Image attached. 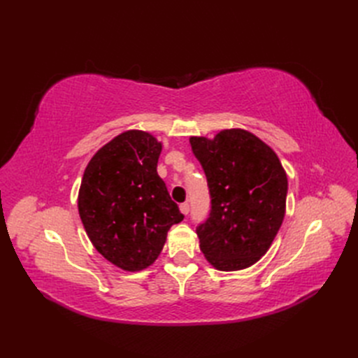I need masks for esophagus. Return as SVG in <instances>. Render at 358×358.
I'll use <instances>...</instances> for the list:
<instances>
[{
    "label": "esophagus",
    "mask_w": 358,
    "mask_h": 358,
    "mask_svg": "<svg viewBox=\"0 0 358 358\" xmlns=\"http://www.w3.org/2000/svg\"><path fill=\"white\" fill-rule=\"evenodd\" d=\"M180 212L183 213V215H188L189 213V203L188 201H185V203H180Z\"/></svg>",
    "instance_id": "esophagus-1"
}]
</instances>
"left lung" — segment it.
I'll return each instance as SVG.
<instances>
[{"instance_id": "obj_1", "label": "left lung", "mask_w": 358, "mask_h": 358, "mask_svg": "<svg viewBox=\"0 0 358 358\" xmlns=\"http://www.w3.org/2000/svg\"><path fill=\"white\" fill-rule=\"evenodd\" d=\"M208 179L210 210L197 225L200 249L220 270L252 266L284 221L288 182L276 154L245 129H224L213 140L191 137Z\"/></svg>"}]
</instances>
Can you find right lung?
Wrapping results in <instances>:
<instances>
[{"label": "right lung", "mask_w": 358, "mask_h": 358, "mask_svg": "<svg viewBox=\"0 0 358 358\" xmlns=\"http://www.w3.org/2000/svg\"><path fill=\"white\" fill-rule=\"evenodd\" d=\"M161 143L127 131L103 146L85 170L79 215L92 245L128 272L152 264L173 224L183 220L157 173Z\"/></svg>", "instance_id": "obj_1"}]
</instances>
